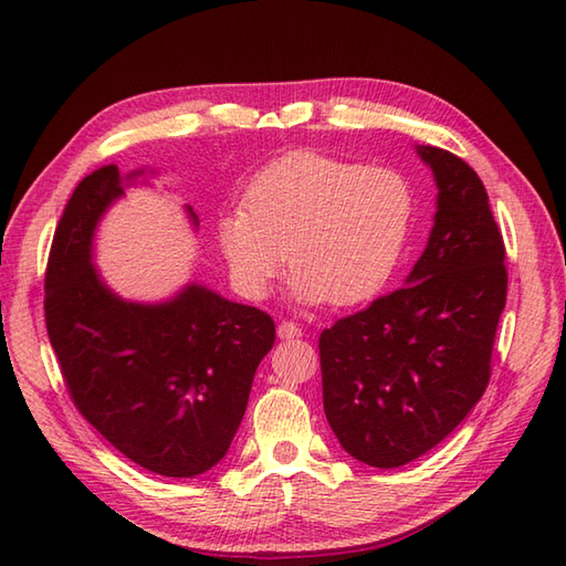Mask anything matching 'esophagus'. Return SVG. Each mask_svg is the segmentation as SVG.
I'll use <instances>...</instances> for the list:
<instances>
[{"label": "esophagus", "mask_w": 566, "mask_h": 566, "mask_svg": "<svg viewBox=\"0 0 566 566\" xmlns=\"http://www.w3.org/2000/svg\"><path fill=\"white\" fill-rule=\"evenodd\" d=\"M276 335H280L282 340H292V338H298V335H302V328H298L294 321H282L280 326H276Z\"/></svg>", "instance_id": "obj_1"}]
</instances>
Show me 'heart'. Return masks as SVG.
Here are the masks:
<instances>
[{
  "label": "heart",
  "mask_w": 566,
  "mask_h": 566,
  "mask_svg": "<svg viewBox=\"0 0 566 566\" xmlns=\"http://www.w3.org/2000/svg\"><path fill=\"white\" fill-rule=\"evenodd\" d=\"M413 211L411 179L394 167L298 148L250 177L243 209L219 221V243L248 298L268 296L286 252L298 302L353 306L389 282Z\"/></svg>",
  "instance_id": "heart-1"
}]
</instances>
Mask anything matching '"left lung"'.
<instances>
[{
    "label": "left lung",
    "instance_id": "left-lung-1",
    "mask_svg": "<svg viewBox=\"0 0 566 566\" xmlns=\"http://www.w3.org/2000/svg\"><path fill=\"white\" fill-rule=\"evenodd\" d=\"M438 213L406 286L321 333L323 408L345 452L391 469L462 423L491 379L506 306V245L479 175L450 150L418 148Z\"/></svg>",
    "mask_w": 566,
    "mask_h": 566
}]
</instances>
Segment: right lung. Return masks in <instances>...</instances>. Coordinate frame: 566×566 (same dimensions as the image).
Listing matches in <instances>:
<instances>
[{
    "instance_id": "1",
    "label": "right lung",
    "mask_w": 566,
    "mask_h": 566,
    "mask_svg": "<svg viewBox=\"0 0 566 566\" xmlns=\"http://www.w3.org/2000/svg\"><path fill=\"white\" fill-rule=\"evenodd\" d=\"M126 182L104 165L67 199L45 264L48 338L72 403L118 452L155 474L197 476L231 448L274 321L197 284L158 306L106 290L92 235Z\"/></svg>"
}]
</instances>
